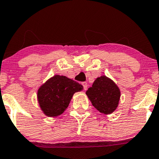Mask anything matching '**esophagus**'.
<instances>
[{
	"label": "esophagus",
	"instance_id": "esophagus-1",
	"mask_svg": "<svg viewBox=\"0 0 159 159\" xmlns=\"http://www.w3.org/2000/svg\"><path fill=\"white\" fill-rule=\"evenodd\" d=\"M82 85L83 86V89H84V90H86V89H87V86H88L87 83H86V82H83V83H82Z\"/></svg>",
	"mask_w": 159,
	"mask_h": 159
}]
</instances>
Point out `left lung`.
<instances>
[{"instance_id":"8db88e82","label":"left lung","mask_w":159,"mask_h":159,"mask_svg":"<svg viewBox=\"0 0 159 159\" xmlns=\"http://www.w3.org/2000/svg\"><path fill=\"white\" fill-rule=\"evenodd\" d=\"M93 106L99 112L106 115L112 113L119 105L120 89L117 85L106 76L96 78L92 87L86 92Z\"/></svg>"}]
</instances>
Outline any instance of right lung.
<instances>
[{
    "label": "right lung",
    "mask_w": 159,
    "mask_h": 159,
    "mask_svg": "<svg viewBox=\"0 0 159 159\" xmlns=\"http://www.w3.org/2000/svg\"><path fill=\"white\" fill-rule=\"evenodd\" d=\"M83 89V86L77 82L55 75L39 88L37 100L46 116L57 117L66 110L73 94Z\"/></svg>",
    "instance_id": "right-lung-1"
}]
</instances>
